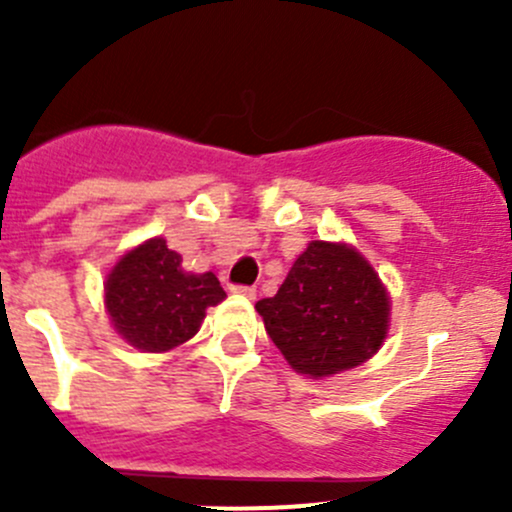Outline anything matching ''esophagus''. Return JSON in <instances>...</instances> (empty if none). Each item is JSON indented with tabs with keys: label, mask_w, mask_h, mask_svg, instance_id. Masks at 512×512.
I'll return each mask as SVG.
<instances>
[{
	"label": "esophagus",
	"mask_w": 512,
	"mask_h": 512,
	"mask_svg": "<svg viewBox=\"0 0 512 512\" xmlns=\"http://www.w3.org/2000/svg\"><path fill=\"white\" fill-rule=\"evenodd\" d=\"M230 289H232V292H235V294H242V297H247V299H255V297H257V289H255V287L232 285Z\"/></svg>",
	"instance_id": "34e87169"
}]
</instances>
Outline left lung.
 <instances>
[{"label": "left lung", "instance_id": "obj_1", "mask_svg": "<svg viewBox=\"0 0 512 512\" xmlns=\"http://www.w3.org/2000/svg\"><path fill=\"white\" fill-rule=\"evenodd\" d=\"M255 309L287 364L324 379L379 352L391 302L361 252L344 242L312 240L275 297L260 299Z\"/></svg>", "mask_w": 512, "mask_h": 512}]
</instances>
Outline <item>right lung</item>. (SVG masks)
I'll return each instance as SVG.
<instances>
[{
  "label": "right lung",
  "mask_w": 512,
  "mask_h": 512,
  "mask_svg": "<svg viewBox=\"0 0 512 512\" xmlns=\"http://www.w3.org/2000/svg\"><path fill=\"white\" fill-rule=\"evenodd\" d=\"M113 329L141 352H170L198 334L205 309L225 299L213 272L183 270V257L153 237L116 262L106 277Z\"/></svg>",
  "instance_id": "right-lung-1"
}]
</instances>
